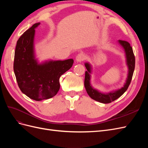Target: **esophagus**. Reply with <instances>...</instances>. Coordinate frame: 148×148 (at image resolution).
<instances>
[{
	"mask_svg": "<svg viewBox=\"0 0 148 148\" xmlns=\"http://www.w3.org/2000/svg\"><path fill=\"white\" fill-rule=\"evenodd\" d=\"M85 59H86V57H85V55L83 54L82 53H80L79 54L77 55V57H76V61L77 62H81L82 61H83Z\"/></svg>",
	"mask_w": 148,
	"mask_h": 148,
	"instance_id": "obj_1",
	"label": "esophagus"
}]
</instances>
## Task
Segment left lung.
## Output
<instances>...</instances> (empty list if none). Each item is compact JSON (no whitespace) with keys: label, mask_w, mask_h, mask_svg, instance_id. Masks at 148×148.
I'll use <instances>...</instances> for the list:
<instances>
[{"label":"left lung","mask_w":148,"mask_h":148,"mask_svg":"<svg viewBox=\"0 0 148 148\" xmlns=\"http://www.w3.org/2000/svg\"><path fill=\"white\" fill-rule=\"evenodd\" d=\"M123 49L125 52V59H126V65L128 68V73L126 81L123 86L116 90H113L108 92H102L97 89L94 88L91 84V74L92 73V66L89 62H85L84 65L87 71L85 72L84 78V87L86 89L88 95L92 99L103 104H108L114 101L119 98L127 90L130 84L131 83L133 71L135 66V58L133 52V49L130 44L128 42L119 40L117 41Z\"/></svg>","instance_id":"left-lung-1"}]
</instances>
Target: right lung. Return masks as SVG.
<instances>
[{
    "mask_svg": "<svg viewBox=\"0 0 148 148\" xmlns=\"http://www.w3.org/2000/svg\"><path fill=\"white\" fill-rule=\"evenodd\" d=\"M36 23L22 34L16 42L13 70L21 91L37 101L56 96L60 89L59 78L73 64V59L47 60L39 62L34 47Z\"/></svg>",
    "mask_w": 148,
    "mask_h": 148,
    "instance_id": "1",
    "label": "right lung"
}]
</instances>
